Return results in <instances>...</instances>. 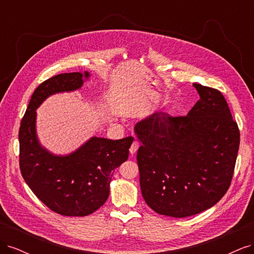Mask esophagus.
<instances>
[{
  "mask_svg": "<svg viewBox=\"0 0 254 254\" xmlns=\"http://www.w3.org/2000/svg\"><path fill=\"white\" fill-rule=\"evenodd\" d=\"M140 147V143H139V141L137 140H134L133 141V143H132V145H131V147H130V153H131V155L133 156L134 153L136 152V150H137V148Z\"/></svg>",
  "mask_w": 254,
  "mask_h": 254,
  "instance_id": "34e87169",
  "label": "esophagus"
}]
</instances>
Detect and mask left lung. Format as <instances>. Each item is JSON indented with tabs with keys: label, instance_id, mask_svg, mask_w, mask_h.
<instances>
[{
	"label": "left lung",
	"instance_id": "1",
	"mask_svg": "<svg viewBox=\"0 0 254 254\" xmlns=\"http://www.w3.org/2000/svg\"><path fill=\"white\" fill-rule=\"evenodd\" d=\"M200 99L187 117L158 111L137 122L136 160L144 200L158 214L183 218L210 209L231 183L240 130L216 89L194 83Z\"/></svg>",
	"mask_w": 254,
	"mask_h": 254
}]
</instances>
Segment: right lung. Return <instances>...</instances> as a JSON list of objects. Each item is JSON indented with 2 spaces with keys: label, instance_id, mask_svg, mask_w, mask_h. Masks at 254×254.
Here are the masks:
<instances>
[{
  "label": "right lung",
  "instance_id": "obj_1",
  "mask_svg": "<svg viewBox=\"0 0 254 254\" xmlns=\"http://www.w3.org/2000/svg\"><path fill=\"white\" fill-rule=\"evenodd\" d=\"M89 72L64 73L38 87L30 98L19 130L20 170L29 189L54 212L64 216H87L109 197L114 170L128 159L132 136L109 140L92 136L68 155H55L37 135V112L56 93L82 87Z\"/></svg>",
  "mask_w": 254,
  "mask_h": 254
}]
</instances>
